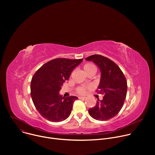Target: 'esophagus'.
I'll return each instance as SVG.
<instances>
[{
    "instance_id": "1",
    "label": "esophagus",
    "mask_w": 155,
    "mask_h": 155,
    "mask_svg": "<svg viewBox=\"0 0 155 155\" xmlns=\"http://www.w3.org/2000/svg\"><path fill=\"white\" fill-rule=\"evenodd\" d=\"M80 99H86V97H81V96H80V97H78Z\"/></svg>"
}]
</instances>
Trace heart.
I'll return each mask as SVG.
<instances>
[{
  "label": "heart",
  "mask_w": 155,
  "mask_h": 155,
  "mask_svg": "<svg viewBox=\"0 0 155 155\" xmlns=\"http://www.w3.org/2000/svg\"><path fill=\"white\" fill-rule=\"evenodd\" d=\"M96 69V66L94 64H91V63L86 64L83 66V70L86 74L90 71L95 72ZM90 87V86H81L77 88V91L78 93H80L81 94H84L86 93V90Z\"/></svg>",
  "instance_id": "obj_1"
}]
</instances>
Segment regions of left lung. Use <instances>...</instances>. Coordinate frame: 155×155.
<instances>
[{
    "label": "left lung",
    "instance_id": "left-lung-1",
    "mask_svg": "<svg viewBox=\"0 0 155 155\" xmlns=\"http://www.w3.org/2000/svg\"><path fill=\"white\" fill-rule=\"evenodd\" d=\"M86 61H93L100 69L101 76L97 87L104 95L97 99L96 105L88 110L95 120L106 121L116 116L121 109L127 93V81L118 66L112 60L99 54L87 57Z\"/></svg>",
    "mask_w": 155,
    "mask_h": 155
}]
</instances>
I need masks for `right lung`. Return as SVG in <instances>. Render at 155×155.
<instances>
[{"label": "right lung", "mask_w": 155, "mask_h": 155, "mask_svg": "<svg viewBox=\"0 0 155 155\" xmlns=\"http://www.w3.org/2000/svg\"><path fill=\"white\" fill-rule=\"evenodd\" d=\"M83 59L57 58L43 64L34 75L31 95L39 114L52 122L67 119L71 114L76 96L64 97L59 94L61 86L68 80L72 71Z\"/></svg>", "instance_id": "add662e5"}]
</instances>
